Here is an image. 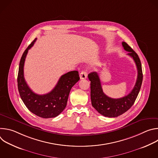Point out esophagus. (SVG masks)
Segmentation results:
<instances>
[{
    "label": "esophagus",
    "mask_w": 158,
    "mask_h": 158,
    "mask_svg": "<svg viewBox=\"0 0 158 158\" xmlns=\"http://www.w3.org/2000/svg\"><path fill=\"white\" fill-rule=\"evenodd\" d=\"M80 79H86L87 78V72L86 71H82L81 73H80Z\"/></svg>",
    "instance_id": "esophagus-1"
}]
</instances>
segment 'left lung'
I'll use <instances>...</instances> for the list:
<instances>
[{
  "mask_svg": "<svg viewBox=\"0 0 158 158\" xmlns=\"http://www.w3.org/2000/svg\"><path fill=\"white\" fill-rule=\"evenodd\" d=\"M122 45L124 49L129 52L127 55L131 56L136 63L138 70L136 84L128 95L119 99H113L107 96L102 91L98 74L96 72H93L88 74V78L91 81L92 106L99 114L105 117H118L129 110L138 97L143 82L142 66L138 55L125 42H123Z\"/></svg>",
  "mask_w": 158,
  "mask_h": 158,
  "instance_id": "1",
  "label": "left lung"
}]
</instances>
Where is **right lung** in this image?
Returning <instances> with one entry per match:
<instances>
[{"instance_id": "obj_1", "label": "right lung", "mask_w": 158, "mask_h": 158, "mask_svg": "<svg viewBox=\"0 0 158 158\" xmlns=\"http://www.w3.org/2000/svg\"><path fill=\"white\" fill-rule=\"evenodd\" d=\"M36 39L25 50L20 60L17 76V85L20 96L27 109L36 116L42 118H55L66 107L71 88L80 77L77 71L62 75L52 91L46 94L34 93L26 83L24 77V66L28 51L32 47Z\"/></svg>"}]
</instances>
